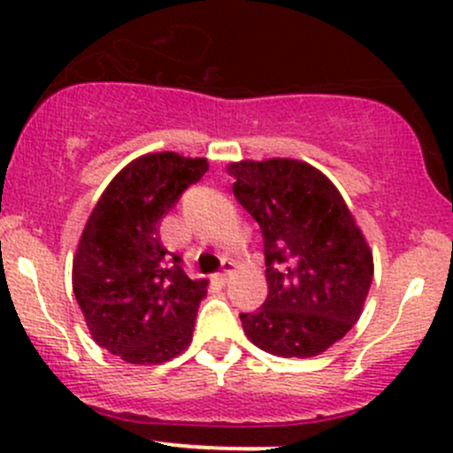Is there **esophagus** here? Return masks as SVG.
Wrapping results in <instances>:
<instances>
[{
  "label": "esophagus",
  "mask_w": 453,
  "mask_h": 453,
  "mask_svg": "<svg viewBox=\"0 0 453 453\" xmlns=\"http://www.w3.org/2000/svg\"><path fill=\"white\" fill-rule=\"evenodd\" d=\"M230 273H232V263H230V260H226V263H223V272L217 273L214 278H217L219 285H226L227 278H230Z\"/></svg>",
  "instance_id": "1"
}]
</instances>
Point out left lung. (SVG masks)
Segmentation results:
<instances>
[{"mask_svg": "<svg viewBox=\"0 0 453 453\" xmlns=\"http://www.w3.org/2000/svg\"><path fill=\"white\" fill-rule=\"evenodd\" d=\"M234 197L263 232L267 300L241 313L260 350L315 357L362 315L372 252L340 190L311 164L273 157L234 162Z\"/></svg>", "mask_w": 453, "mask_h": 453, "instance_id": "8db88e82", "label": "left lung"}]
</instances>
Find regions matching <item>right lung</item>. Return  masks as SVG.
<instances>
[{
  "label": "right lung",
  "mask_w": 453,
  "mask_h": 453,
  "mask_svg": "<svg viewBox=\"0 0 453 453\" xmlns=\"http://www.w3.org/2000/svg\"><path fill=\"white\" fill-rule=\"evenodd\" d=\"M208 159L173 150L127 164L91 210L72 265V287L98 346L129 364H162L193 340L208 282L190 280L166 252L159 223Z\"/></svg>",
  "instance_id": "right-lung-1"
}]
</instances>
